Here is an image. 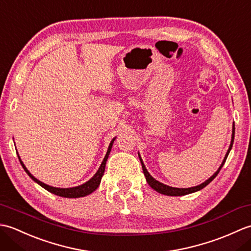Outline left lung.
Instances as JSON below:
<instances>
[{
  "label": "left lung",
  "mask_w": 251,
  "mask_h": 251,
  "mask_svg": "<svg viewBox=\"0 0 251 251\" xmlns=\"http://www.w3.org/2000/svg\"><path fill=\"white\" fill-rule=\"evenodd\" d=\"M234 134H235V125L233 124L231 145H230V147H228V150H227V152H226V154L225 158H223V161H222V163H221V165H220V167L218 168L217 172H216L214 175H212L209 179H207V180L205 181V182H202V183H201V184H199V185H196V186H192V188H186V189H183V188H174V186L166 185V184H164V183H162V182H159V181H157L156 179H154V178L152 177V176L150 175V173H149L148 170H147V168H146V166H145V164H143L142 158H141V156H140V154L138 153V155H139V158H140L141 165H142L143 174H145V176H146L147 182L149 183V185H150L153 190H155L156 192H158V193L164 194V195H168V196H182V195L194 193V192H197V191H200V190H201V189H204L206 185L209 184V183L211 182V181L217 177V175L219 174V172L221 170L222 166H223V165H225V163H226V158H227L228 153H230L231 149H232V147H233Z\"/></svg>",
  "instance_id": "1"
}]
</instances>
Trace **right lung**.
I'll use <instances>...</instances> for the list:
<instances>
[{
    "label": "right lung",
    "mask_w": 251,
    "mask_h": 251,
    "mask_svg": "<svg viewBox=\"0 0 251 251\" xmlns=\"http://www.w3.org/2000/svg\"><path fill=\"white\" fill-rule=\"evenodd\" d=\"M115 138H113V139L111 140L110 145H109V148H108V151H106L105 156L103 158L102 163H101L99 169L97 170V173H96L93 176V177L90 178L88 181H86V182H85V183H83L81 185H77V186H73V188H56V186H51V185H49V184H46L44 182H42V181H40L39 179H36L34 176L32 175L28 169H26V167L25 166L24 162L21 161V158H20L19 155H18V158H19V162L21 164V166H23V168L25 169V172L29 175V177L32 180L35 181L37 184H40L42 188H44L45 190L50 192V193L55 194V195H58V196L68 197V199H77V197H84V196H86V195H89L90 193H93L94 191H96V190L98 189V186H99V184L101 182V178H102V176L104 174L105 164H106V161H108V157L110 155L111 149H112V146H113V142L115 140Z\"/></svg>",
    "instance_id": "right-lung-1"
}]
</instances>
